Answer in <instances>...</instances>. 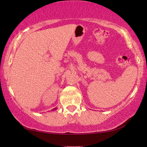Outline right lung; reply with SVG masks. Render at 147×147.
<instances>
[{
	"instance_id": "obj_1",
	"label": "right lung",
	"mask_w": 147,
	"mask_h": 147,
	"mask_svg": "<svg viewBox=\"0 0 147 147\" xmlns=\"http://www.w3.org/2000/svg\"><path fill=\"white\" fill-rule=\"evenodd\" d=\"M57 108H58V107H55V108H54L53 109H52V110H53V111H55L56 109H57Z\"/></svg>"
}]
</instances>
